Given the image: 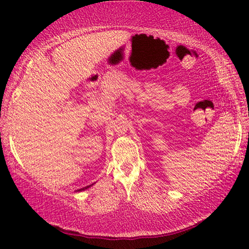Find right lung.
Here are the masks:
<instances>
[{
  "label": "right lung",
  "instance_id": "obj_1",
  "mask_svg": "<svg viewBox=\"0 0 249 249\" xmlns=\"http://www.w3.org/2000/svg\"><path fill=\"white\" fill-rule=\"evenodd\" d=\"M90 186H93V185H89V186H87V187H85V188H81V189H78L77 192H81V190H85V189H87V188H89Z\"/></svg>",
  "mask_w": 249,
  "mask_h": 249
}]
</instances>
